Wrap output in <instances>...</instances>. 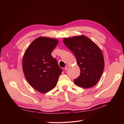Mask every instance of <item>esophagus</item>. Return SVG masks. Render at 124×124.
Segmentation results:
<instances>
[{
  "instance_id": "1",
  "label": "esophagus",
  "mask_w": 124,
  "mask_h": 124,
  "mask_svg": "<svg viewBox=\"0 0 124 124\" xmlns=\"http://www.w3.org/2000/svg\"><path fill=\"white\" fill-rule=\"evenodd\" d=\"M69 68V66H66V67H65V70H68V69Z\"/></svg>"
}]
</instances>
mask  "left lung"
<instances>
[{
  "label": "left lung",
  "mask_w": 124,
  "mask_h": 124,
  "mask_svg": "<svg viewBox=\"0 0 124 124\" xmlns=\"http://www.w3.org/2000/svg\"><path fill=\"white\" fill-rule=\"evenodd\" d=\"M63 42L76 56L81 70L80 76L74 80V83L85 88L95 85L104 67L103 56L100 48L83 35L66 38Z\"/></svg>",
  "instance_id": "left-lung-1"
}]
</instances>
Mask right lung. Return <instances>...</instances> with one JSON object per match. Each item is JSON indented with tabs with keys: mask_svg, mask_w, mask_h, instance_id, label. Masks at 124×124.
I'll list each match as a JSON object with an SVG mask.
<instances>
[{
	"mask_svg": "<svg viewBox=\"0 0 124 124\" xmlns=\"http://www.w3.org/2000/svg\"><path fill=\"white\" fill-rule=\"evenodd\" d=\"M57 39L40 37L33 41L23 58V70L26 80L36 91L46 93L54 88L62 72L52 52Z\"/></svg>",
	"mask_w": 124,
	"mask_h": 124,
	"instance_id": "add662e5",
	"label": "right lung"
}]
</instances>
